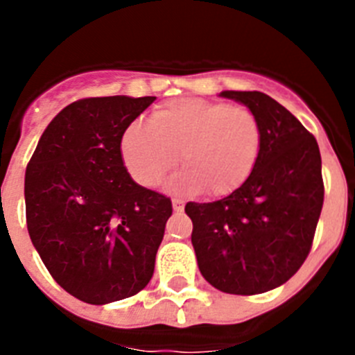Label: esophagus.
Wrapping results in <instances>:
<instances>
[{
    "mask_svg": "<svg viewBox=\"0 0 355 355\" xmlns=\"http://www.w3.org/2000/svg\"><path fill=\"white\" fill-rule=\"evenodd\" d=\"M172 208H174L175 213H181L184 208V200L183 199H172Z\"/></svg>",
    "mask_w": 355,
    "mask_h": 355,
    "instance_id": "obj_1",
    "label": "esophagus"
}]
</instances>
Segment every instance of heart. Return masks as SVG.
<instances>
[{"label": "heart", "instance_id": "heart-1", "mask_svg": "<svg viewBox=\"0 0 355 355\" xmlns=\"http://www.w3.org/2000/svg\"><path fill=\"white\" fill-rule=\"evenodd\" d=\"M259 149L261 128L249 108L193 97L158 106L150 122H131L121 140L124 165L139 184H158L180 153L184 171L171 187L184 192L206 188L209 196H225L245 183Z\"/></svg>", "mask_w": 355, "mask_h": 355}]
</instances>
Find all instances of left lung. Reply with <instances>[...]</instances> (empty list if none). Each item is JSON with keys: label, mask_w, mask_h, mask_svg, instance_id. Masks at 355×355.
Wrapping results in <instances>:
<instances>
[{"label": "left lung", "mask_w": 355, "mask_h": 355, "mask_svg": "<svg viewBox=\"0 0 355 355\" xmlns=\"http://www.w3.org/2000/svg\"><path fill=\"white\" fill-rule=\"evenodd\" d=\"M261 128L256 167L233 193L188 202L192 245L202 277L216 290L258 295L297 274L311 250L324 205L320 149L299 119L263 92L224 90Z\"/></svg>", "instance_id": "obj_1"}]
</instances>
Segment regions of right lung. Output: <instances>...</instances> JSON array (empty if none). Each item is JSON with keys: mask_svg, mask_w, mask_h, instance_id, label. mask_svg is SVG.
Returning <instances> with one entry per match:
<instances>
[{"mask_svg": "<svg viewBox=\"0 0 355 355\" xmlns=\"http://www.w3.org/2000/svg\"><path fill=\"white\" fill-rule=\"evenodd\" d=\"M156 97H87L44 130L24 175L26 224L40 259L94 306L137 295L155 272L168 197L135 183L121 140Z\"/></svg>", "mask_w": 355, "mask_h": 355, "instance_id": "right-lung-1", "label": "right lung"}]
</instances>
